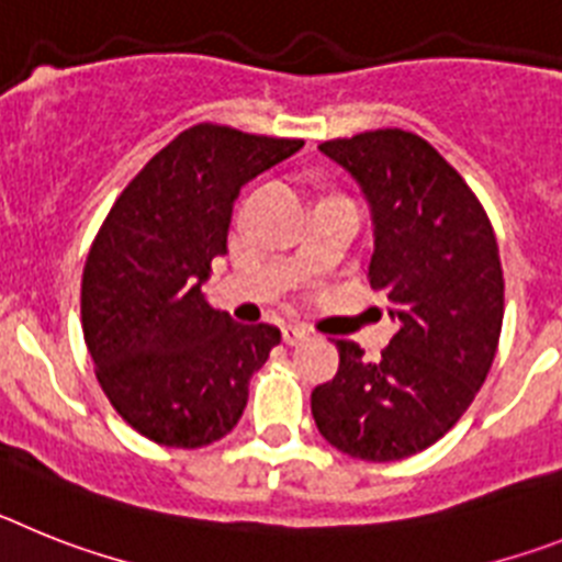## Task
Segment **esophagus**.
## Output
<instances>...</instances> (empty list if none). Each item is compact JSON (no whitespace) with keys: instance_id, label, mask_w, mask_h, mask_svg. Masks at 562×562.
I'll return each instance as SVG.
<instances>
[{"instance_id":"1","label":"esophagus","mask_w":562,"mask_h":562,"mask_svg":"<svg viewBox=\"0 0 562 562\" xmlns=\"http://www.w3.org/2000/svg\"><path fill=\"white\" fill-rule=\"evenodd\" d=\"M280 330H282V341H285V345H300L302 339H308V328H305V325H300V322H285Z\"/></svg>"}]
</instances>
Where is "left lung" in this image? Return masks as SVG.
<instances>
[{
	"label": "left lung",
	"instance_id": "8db88e82",
	"mask_svg": "<svg viewBox=\"0 0 562 562\" xmlns=\"http://www.w3.org/2000/svg\"><path fill=\"white\" fill-rule=\"evenodd\" d=\"M362 187L375 223L368 282L396 336L375 362L336 339L339 370L311 393L322 438L362 461H402L443 438L477 396L504 325L495 228L467 180L407 130L322 140Z\"/></svg>",
	"mask_w": 562,
	"mask_h": 562
}]
</instances>
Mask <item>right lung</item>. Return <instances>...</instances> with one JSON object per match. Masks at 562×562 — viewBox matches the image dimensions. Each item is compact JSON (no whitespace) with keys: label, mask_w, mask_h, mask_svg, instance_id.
<instances>
[{"label":"right lung","mask_w":562,"mask_h":562,"mask_svg":"<svg viewBox=\"0 0 562 562\" xmlns=\"http://www.w3.org/2000/svg\"><path fill=\"white\" fill-rule=\"evenodd\" d=\"M305 140L194 124L146 160L101 223L81 277V328L104 396L135 432L198 450L240 422L248 382L280 345L200 291L226 254L243 183Z\"/></svg>","instance_id":"1"}]
</instances>
